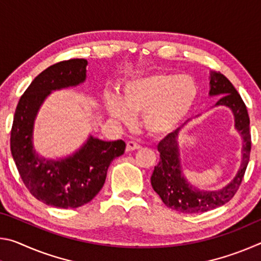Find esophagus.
Returning a JSON list of instances; mask_svg holds the SVG:
<instances>
[{
    "label": "esophagus",
    "instance_id": "34e87169",
    "mask_svg": "<svg viewBox=\"0 0 261 261\" xmlns=\"http://www.w3.org/2000/svg\"><path fill=\"white\" fill-rule=\"evenodd\" d=\"M140 148V145L135 143V141H127L126 143V152H132V151H136V149H139Z\"/></svg>",
    "mask_w": 261,
    "mask_h": 261
}]
</instances>
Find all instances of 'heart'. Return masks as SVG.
<instances>
[{
  "mask_svg": "<svg viewBox=\"0 0 261 261\" xmlns=\"http://www.w3.org/2000/svg\"><path fill=\"white\" fill-rule=\"evenodd\" d=\"M199 96V87L188 74L155 72L127 81L122 88V99L113 93L105 96L110 117L123 123L141 115V123L148 134L163 136L184 123Z\"/></svg>",
  "mask_w": 261,
  "mask_h": 261,
  "instance_id": "heart-1",
  "label": "heart"
}]
</instances>
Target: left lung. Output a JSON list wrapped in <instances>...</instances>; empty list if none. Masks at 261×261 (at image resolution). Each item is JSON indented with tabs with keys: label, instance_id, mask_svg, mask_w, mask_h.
<instances>
[{
	"label": "left lung",
	"instance_id": "left-lung-1",
	"mask_svg": "<svg viewBox=\"0 0 261 261\" xmlns=\"http://www.w3.org/2000/svg\"><path fill=\"white\" fill-rule=\"evenodd\" d=\"M210 85L211 96L222 95L215 106L229 108L235 118V129L243 139L241 166L235 177L223 188L219 190L198 189L184 177L180 165L178 135L182 126L166 136L158 145L160 161L154 167L151 184L167 207L180 213H200L228 202L240 188L250 160V118L245 103L232 84L221 72L211 71Z\"/></svg>",
	"mask_w": 261,
	"mask_h": 261
}]
</instances>
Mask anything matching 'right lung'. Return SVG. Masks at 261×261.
Returning <instances> with one entry per match:
<instances>
[{
	"label": "right lung",
	"mask_w": 261,
	"mask_h": 261,
	"mask_svg": "<svg viewBox=\"0 0 261 261\" xmlns=\"http://www.w3.org/2000/svg\"><path fill=\"white\" fill-rule=\"evenodd\" d=\"M87 61L59 62L38 74L17 105L10 149L25 187L34 198L57 208H77L90 202L103 187L110 163L124 153L123 140L105 141L90 136L71 155L47 159L35 151L34 122L53 91L86 81Z\"/></svg>",
	"instance_id": "obj_1"
}]
</instances>
